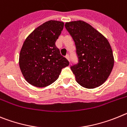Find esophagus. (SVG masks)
<instances>
[{"label":"esophagus","instance_id":"34e87169","mask_svg":"<svg viewBox=\"0 0 127 127\" xmlns=\"http://www.w3.org/2000/svg\"><path fill=\"white\" fill-rule=\"evenodd\" d=\"M66 59H68V61H70V58H69V56L68 55H68H66Z\"/></svg>","mask_w":127,"mask_h":127}]
</instances>
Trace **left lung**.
<instances>
[{
	"mask_svg": "<svg viewBox=\"0 0 127 127\" xmlns=\"http://www.w3.org/2000/svg\"><path fill=\"white\" fill-rule=\"evenodd\" d=\"M65 28L75 42L78 58L71 66L76 81L83 87L94 89L103 84L114 66V56L107 38L83 21L65 23Z\"/></svg>",
	"mask_w": 127,
	"mask_h": 127,
	"instance_id": "1",
	"label": "left lung"
}]
</instances>
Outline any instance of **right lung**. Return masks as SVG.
<instances>
[{
	"instance_id": "right-lung-1",
	"label": "right lung",
	"mask_w": 127,
	"mask_h": 127,
	"mask_svg": "<svg viewBox=\"0 0 127 127\" xmlns=\"http://www.w3.org/2000/svg\"><path fill=\"white\" fill-rule=\"evenodd\" d=\"M63 27L62 21L50 20L35 28L24 42L19 68L31 85L36 87L51 85L58 79L61 69L69 65L56 46Z\"/></svg>"
}]
</instances>
